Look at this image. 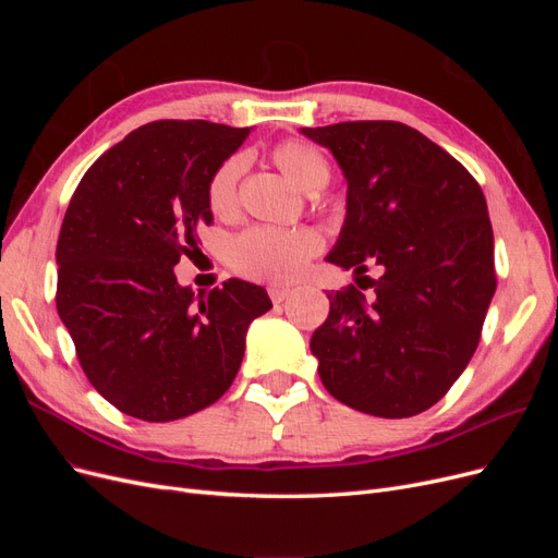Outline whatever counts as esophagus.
<instances>
[{
	"instance_id": "esophagus-1",
	"label": "esophagus",
	"mask_w": 558,
	"mask_h": 558,
	"mask_svg": "<svg viewBox=\"0 0 558 558\" xmlns=\"http://www.w3.org/2000/svg\"><path fill=\"white\" fill-rule=\"evenodd\" d=\"M267 293H269V298H272L275 305H279V302H283L286 298H289L291 289H286V286H269Z\"/></svg>"
}]
</instances>
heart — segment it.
<instances>
[{
	"label": "heart",
	"instance_id": "heart-1",
	"mask_svg": "<svg viewBox=\"0 0 558 558\" xmlns=\"http://www.w3.org/2000/svg\"><path fill=\"white\" fill-rule=\"evenodd\" d=\"M272 160L302 193L316 195L330 181V165L314 144L291 140L272 150ZM244 156L228 158L209 179L207 202L216 216H230L238 207V185ZM320 234L312 228L258 226L230 244V260L238 272L260 281H293L320 251Z\"/></svg>",
	"mask_w": 558,
	"mask_h": 558
}]
</instances>
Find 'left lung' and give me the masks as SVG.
Segmentation results:
<instances>
[{"label": "left lung", "instance_id": "obj_1", "mask_svg": "<svg viewBox=\"0 0 558 558\" xmlns=\"http://www.w3.org/2000/svg\"><path fill=\"white\" fill-rule=\"evenodd\" d=\"M300 132L328 148L347 181V216L328 263L369 279L330 293L310 349L328 393L404 418L440 400L477 349L496 293L494 230L480 183L445 148L396 121ZM367 279V277H365Z\"/></svg>", "mask_w": 558, "mask_h": 558}]
</instances>
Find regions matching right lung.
Instances as JSON below:
<instances>
[{
	"label": "right lung",
	"instance_id": "obj_1",
	"mask_svg": "<svg viewBox=\"0 0 558 558\" xmlns=\"http://www.w3.org/2000/svg\"><path fill=\"white\" fill-rule=\"evenodd\" d=\"M248 128L156 121L132 130L81 179L60 228L58 314L83 373L128 416L183 418L221 398L244 359L246 330L272 302L230 279L195 293L174 265L211 226V174Z\"/></svg>",
	"mask_w": 558,
	"mask_h": 558
}]
</instances>
